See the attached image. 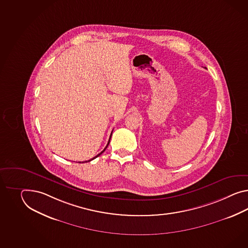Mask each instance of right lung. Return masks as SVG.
Returning a JSON list of instances; mask_svg holds the SVG:
<instances>
[{
    "label": "right lung",
    "instance_id": "obj_1",
    "mask_svg": "<svg viewBox=\"0 0 248 248\" xmlns=\"http://www.w3.org/2000/svg\"><path fill=\"white\" fill-rule=\"evenodd\" d=\"M111 136H112V133H111V135H110V138H109L108 143V145L106 146V148H105V149H104V150H103V151H101V152H100V153H99V154H97V156H96V157H92V158H91V159H90V160H88V161H85V162H90V161H91V160H93V159H94V158H96V157H98V156H99V155H101V154H102L103 152H104V151H106V149H107V148H108V146L109 142H110V139H111ZM79 163H80V162H79ZM82 163H84V162H82Z\"/></svg>",
    "mask_w": 248,
    "mask_h": 248
}]
</instances>
